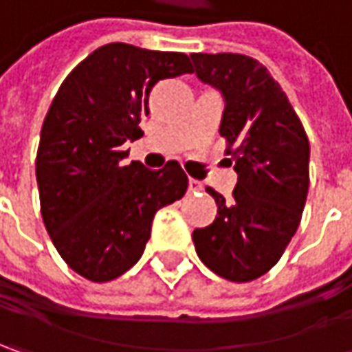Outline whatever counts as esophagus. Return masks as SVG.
I'll use <instances>...</instances> for the list:
<instances>
[{"label": "esophagus", "mask_w": 352, "mask_h": 352, "mask_svg": "<svg viewBox=\"0 0 352 352\" xmlns=\"http://www.w3.org/2000/svg\"><path fill=\"white\" fill-rule=\"evenodd\" d=\"M205 187H203V183L201 181H197V179H189V191L191 192H199L203 191Z\"/></svg>", "instance_id": "esophagus-1"}]
</instances>
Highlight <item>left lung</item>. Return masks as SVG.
I'll use <instances>...</instances> for the list:
<instances>
[{"instance_id": "1", "label": "left lung", "mask_w": 352, "mask_h": 352, "mask_svg": "<svg viewBox=\"0 0 352 352\" xmlns=\"http://www.w3.org/2000/svg\"><path fill=\"white\" fill-rule=\"evenodd\" d=\"M195 72L224 96L221 135L238 183L232 201L206 187L217 219L192 230L201 262L230 282H252L282 258L309 189V142L270 70L252 56L192 53Z\"/></svg>"}]
</instances>
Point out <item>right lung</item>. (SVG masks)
<instances>
[{
  "label": "right lung",
  "mask_w": 352,
  "mask_h": 352,
  "mask_svg": "<svg viewBox=\"0 0 352 352\" xmlns=\"http://www.w3.org/2000/svg\"><path fill=\"white\" fill-rule=\"evenodd\" d=\"M185 72H192L185 53L110 43L88 54L53 98L35 161L41 214L56 252L90 282L128 272L146 250L155 212L187 191L177 161L160 171L122 163V146L144 135L151 88Z\"/></svg>",
  "instance_id": "obj_1"
}]
</instances>
